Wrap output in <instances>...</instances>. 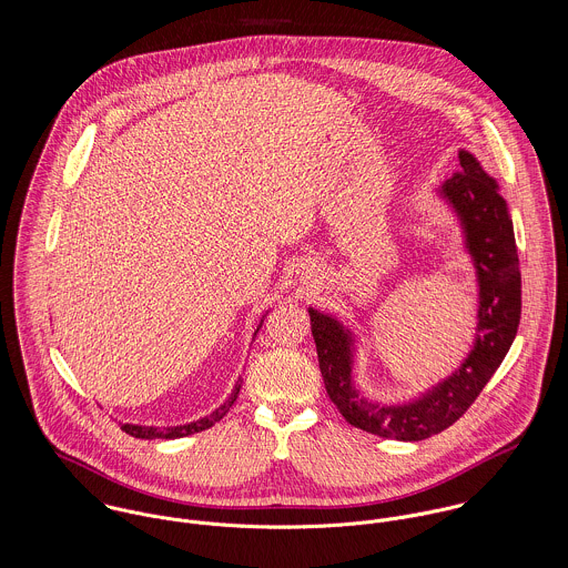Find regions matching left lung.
Segmentation results:
<instances>
[{"mask_svg":"<svg viewBox=\"0 0 568 568\" xmlns=\"http://www.w3.org/2000/svg\"><path fill=\"white\" fill-rule=\"evenodd\" d=\"M459 163L462 170L446 179L437 194L462 225L477 273L479 308L473 349L450 376L398 405L365 398L354 383V332L336 317L308 308L329 400L352 426L378 437L419 442L455 424L503 363L520 324V268L507 203L496 179L470 151H459Z\"/></svg>","mask_w":568,"mask_h":568,"instance_id":"1","label":"left lung"}]
</instances>
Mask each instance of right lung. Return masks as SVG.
<instances>
[{
  "mask_svg": "<svg viewBox=\"0 0 568 568\" xmlns=\"http://www.w3.org/2000/svg\"><path fill=\"white\" fill-rule=\"evenodd\" d=\"M264 317H266V315H264ZM264 317H262V322H264ZM262 322L257 325V329L262 327ZM257 329H255V334H257ZM255 334H253V336H255ZM241 387H243V378L236 381V385H234L230 398H227L223 405L219 406L214 413H210V415H205V417H201V419H196V422L181 424V426H140V424H122V430L129 433V435H133V437H138V439H179V437H185V435H192V433H201V430L214 426L216 422H221V419L225 417V413L236 403V398H239V394H241Z\"/></svg>",
  "mask_w": 568,
  "mask_h": 568,
  "instance_id": "right-lung-1",
  "label": "right lung"
}]
</instances>
